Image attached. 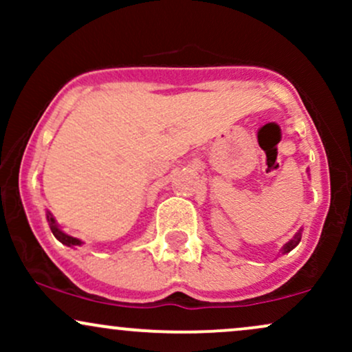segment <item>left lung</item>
Segmentation results:
<instances>
[{"instance_id": "left-lung-1", "label": "left lung", "mask_w": 352, "mask_h": 352, "mask_svg": "<svg viewBox=\"0 0 352 352\" xmlns=\"http://www.w3.org/2000/svg\"><path fill=\"white\" fill-rule=\"evenodd\" d=\"M301 232H302V230H300V232H298L296 235H294L292 240L288 241V243H285V246H283V248H281L283 253H289L294 248V246L300 243V241H301Z\"/></svg>"}]
</instances>
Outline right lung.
Masks as SVG:
<instances>
[{"label":"right lung","instance_id":"obj_1","mask_svg":"<svg viewBox=\"0 0 352 352\" xmlns=\"http://www.w3.org/2000/svg\"><path fill=\"white\" fill-rule=\"evenodd\" d=\"M46 218H47V223H50V228H51L52 235L58 238L60 243L66 245V246H71V248H74V246H80V245H82V241H80L79 238H74V236H71V235H66V233H64L63 230L59 228V225L56 223V220H54V218H52V215H51L50 212L46 213Z\"/></svg>","mask_w":352,"mask_h":352}]
</instances>
